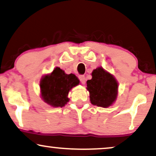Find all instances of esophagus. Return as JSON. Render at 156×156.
I'll return each instance as SVG.
<instances>
[{
	"label": "esophagus",
	"instance_id": "obj_1",
	"mask_svg": "<svg viewBox=\"0 0 156 156\" xmlns=\"http://www.w3.org/2000/svg\"><path fill=\"white\" fill-rule=\"evenodd\" d=\"M79 80L80 83H81L82 84H85V83H86V78H85L84 76H79Z\"/></svg>",
	"mask_w": 156,
	"mask_h": 156
}]
</instances>
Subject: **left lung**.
Returning <instances> with one entry per match:
<instances>
[{
  "instance_id": "left-lung-1",
  "label": "left lung",
  "mask_w": 156,
  "mask_h": 156,
  "mask_svg": "<svg viewBox=\"0 0 156 156\" xmlns=\"http://www.w3.org/2000/svg\"><path fill=\"white\" fill-rule=\"evenodd\" d=\"M92 78L87 80V90L93 105L107 108L114 103L118 94V82L113 75L98 67L93 70Z\"/></svg>"
}]
</instances>
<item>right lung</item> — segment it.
Returning <instances> with one entry per match:
<instances>
[{"label":"right lung","mask_w":156,"mask_h":156,"mask_svg":"<svg viewBox=\"0 0 156 156\" xmlns=\"http://www.w3.org/2000/svg\"><path fill=\"white\" fill-rule=\"evenodd\" d=\"M79 83V80L74 74H66L56 67L51 73L41 78V97L52 107H63L70 100L68 97L69 91Z\"/></svg>","instance_id":"obj_1"}]
</instances>
